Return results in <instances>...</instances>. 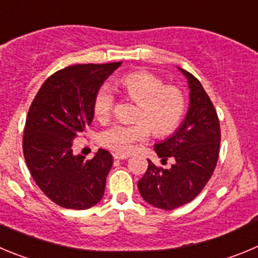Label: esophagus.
<instances>
[{
    "label": "esophagus",
    "mask_w": 258,
    "mask_h": 258,
    "mask_svg": "<svg viewBox=\"0 0 258 258\" xmlns=\"http://www.w3.org/2000/svg\"><path fill=\"white\" fill-rule=\"evenodd\" d=\"M130 155L128 154H124V153H114V154H113V158H114V159H118V161H122V159H127V158H128Z\"/></svg>",
    "instance_id": "34e87169"
}]
</instances>
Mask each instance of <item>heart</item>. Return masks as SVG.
<instances>
[{"mask_svg": "<svg viewBox=\"0 0 258 258\" xmlns=\"http://www.w3.org/2000/svg\"><path fill=\"white\" fill-rule=\"evenodd\" d=\"M120 89L130 100L138 104L136 123H114L97 135V143L109 150L128 153L135 143L154 134L168 135L184 117L186 100L178 87L164 86L159 77L149 72H138L120 80ZM114 94L108 85L99 87L94 96V113L99 120H106L114 106Z\"/></svg>", "mask_w": 258, "mask_h": 258, "instance_id": "obj_1", "label": "heart"}]
</instances>
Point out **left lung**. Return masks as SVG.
Wrapping results in <instances>:
<instances>
[{"label": "left lung", "instance_id": "obj_1", "mask_svg": "<svg viewBox=\"0 0 258 258\" xmlns=\"http://www.w3.org/2000/svg\"><path fill=\"white\" fill-rule=\"evenodd\" d=\"M189 87V108L182 123L168 139L154 145L162 162L173 158L171 168L149 166L139 180L140 196L161 210H175L189 203L202 191L219 159L220 122L212 101L192 74L178 68Z\"/></svg>", "mask_w": 258, "mask_h": 258}]
</instances>
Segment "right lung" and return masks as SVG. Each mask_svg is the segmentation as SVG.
<instances>
[{"label": "right lung", "mask_w": 258, "mask_h": 258, "mask_svg": "<svg viewBox=\"0 0 258 258\" xmlns=\"http://www.w3.org/2000/svg\"><path fill=\"white\" fill-rule=\"evenodd\" d=\"M122 62L77 64L45 81L32 103L23 136L25 163L37 186L57 206L87 210L104 196L113 157L73 153V140L94 118V96Z\"/></svg>", "instance_id": "right-lung-1"}]
</instances>
